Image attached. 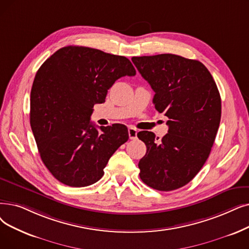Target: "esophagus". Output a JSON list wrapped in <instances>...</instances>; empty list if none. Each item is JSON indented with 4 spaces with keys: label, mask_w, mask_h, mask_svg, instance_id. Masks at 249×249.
<instances>
[{
    "label": "esophagus",
    "mask_w": 249,
    "mask_h": 249,
    "mask_svg": "<svg viewBox=\"0 0 249 249\" xmlns=\"http://www.w3.org/2000/svg\"><path fill=\"white\" fill-rule=\"evenodd\" d=\"M128 134L130 139H136L137 138V130L133 127H130L128 129Z\"/></svg>",
    "instance_id": "obj_1"
}]
</instances>
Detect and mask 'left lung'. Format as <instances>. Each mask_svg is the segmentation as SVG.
I'll use <instances>...</instances> for the list:
<instances>
[{"label": "left lung", "instance_id": "8db88e82", "mask_svg": "<svg viewBox=\"0 0 249 249\" xmlns=\"http://www.w3.org/2000/svg\"><path fill=\"white\" fill-rule=\"evenodd\" d=\"M135 67L155 91L153 103L169 118L168 133H137L146 145L139 176L149 187L171 191L186 185L204 165L221 121V96L202 63L173 53L133 57Z\"/></svg>", "mask_w": 249, "mask_h": 249}]
</instances>
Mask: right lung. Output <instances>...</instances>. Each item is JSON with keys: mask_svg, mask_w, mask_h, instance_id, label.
I'll return each mask as SVG.
<instances>
[{"mask_svg": "<svg viewBox=\"0 0 249 249\" xmlns=\"http://www.w3.org/2000/svg\"><path fill=\"white\" fill-rule=\"evenodd\" d=\"M136 71L126 57L88 47L58 50L41 65L30 92V126L42 163L65 185L98 182L115 151L125 143L123 124L101 126L89 120L107 89Z\"/></svg>", "mask_w": 249, "mask_h": 249, "instance_id": "right-lung-1", "label": "right lung"}]
</instances>
